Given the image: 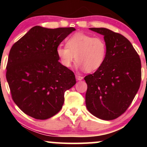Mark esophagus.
I'll return each instance as SVG.
<instances>
[{
    "label": "esophagus",
    "mask_w": 147,
    "mask_h": 147,
    "mask_svg": "<svg viewBox=\"0 0 147 147\" xmlns=\"http://www.w3.org/2000/svg\"><path fill=\"white\" fill-rule=\"evenodd\" d=\"M84 77H82V76H80V75H76V79H77V80L78 81H81L83 79Z\"/></svg>",
    "instance_id": "1"
}]
</instances>
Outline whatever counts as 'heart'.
Segmentation results:
<instances>
[{
	"mask_svg": "<svg viewBox=\"0 0 147 147\" xmlns=\"http://www.w3.org/2000/svg\"><path fill=\"white\" fill-rule=\"evenodd\" d=\"M106 51V42L103 38L77 32L67 38L65 45L57 47V55L63 66L70 68L75 59L77 68L91 72L102 65Z\"/></svg>",
	"mask_w": 147,
	"mask_h": 147,
	"instance_id": "obj_1",
	"label": "heart"
}]
</instances>
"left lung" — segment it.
Returning <instances> with one entry per match:
<instances>
[{
  "mask_svg": "<svg viewBox=\"0 0 147 147\" xmlns=\"http://www.w3.org/2000/svg\"><path fill=\"white\" fill-rule=\"evenodd\" d=\"M90 30L104 36L107 51L102 65L84 78L86 105L95 117L112 120L125 112L139 90L141 61L123 35L104 28Z\"/></svg>",
  "mask_w": 147,
  "mask_h": 147,
  "instance_id": "8db88e82",
  "label": "left lung"
}]
</instances>
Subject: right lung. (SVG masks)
<instances>
[{
	"instance_id": "obj_1",
	"label": "right lung",
	"mask_w": 147,
	"mask_h": 147,
	"mask_svg": "<svg viewBox=\"0 0 147 147\" xmlns=\"http://www.w3.org/2000/svg\"><path fill=\"white\" fill-rule=\"evenodd\" d=\"M75 30L34 26L11 47L7 81L14 103L30 117L46 119L56 115L65 92L76 84L73 72L57 55V47Z\"/></svg>"
}]
</instances>
